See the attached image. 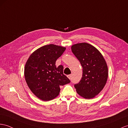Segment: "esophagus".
I'll list each match as a JSON object with an SVG mask.
<instances>
[{
  "mask_svg": "<svg viewBox=\"0 0 128 128\" xmlns=\"http://www.w3.org/2000/svg\"><path fill=\"white\" fill-rule=\"evenodd\" d=\"M68 76V78H69L70 79H71L72 77V74H70V75H68V76Z\"/></svg>",
  "mask_w": 128,
  "mask_h": 128,
  "instance_id": "1",
  "label": "esophagus"
}]
</instances>
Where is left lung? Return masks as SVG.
<instances>
[{"label":"left lung","mask_w":128,"mask_h":128,"mask_svg":"<svg viewBox=\"0 0 128 128\" xmlns=\"http://www.w3.org/2000/svg\"><path fill=\"white\" fill-rule=\"evenodd\" d=\"M71 49L82 67V79L74 85L76 92L85 99L93 98L100 92L106 83V62L100 52L88 43L73 44Z\"/></svg>","instance_id":"obj_1"}]
</instances>
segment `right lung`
Listing matches in <instances>:
<instances>
[{"mask_svg":"<svg viewBox=\"0 0 128 128\" xmlns=\"http://www.w3.org/2000/svg\"><path fill=\"white\" fill-rule=\"evenodd\" d=\"M66 47L48 44L37 49L30 55L24 68V77L30 90L43 101L55 98L60 93V86L70 82L64 74V67H56L55 62Z\"/></svg>","mask_w":128,"mask_h":128,"instance_id":"add662e5","label":"right lung"}]
</instances>
